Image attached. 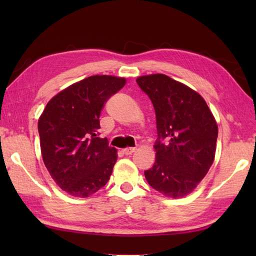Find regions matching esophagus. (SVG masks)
I'll list each match as a JSON object with an SVG mask.
<instances>
[{
	"label": "esophagus",
	"instance_id": "obj_1",
	"mask_svg": "<svg viewBox=\"0 0 256 256\" xmlns=\"http://www.w3.org/2000/svg\"><path fill=\"white\" fill-rule=\"evenodd\" d=\"M122 152H123V154H125V155H131L132 153H134V152H135V148H123Z\"/></svg>",
	"mask_w": 256,
	"mask_h": 256
}]
</instances>
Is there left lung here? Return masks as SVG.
<instances>
[{
    "label": "left lung",
    "mask_w": 256,
    "mask_h": 256,
    "mask_svg": "<svg viewBox=\"0 0 256 256\" xmlns=\"http://www.w3.org/2000/svg\"><path fill=\"white\" fill-rule=\"evenodd\" d=\"M136 82L153 103L158 135L156 160L145 178L165 197L182 198L214 160L218 124L204 98L188 86L162 74L140 76Z\"/></svg>",
    "instance_id": "obj_1"
}]
</instances>
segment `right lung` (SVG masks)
<instances>
[{
  "mask_svg": "<svg viewBox=\"0 0 256 256\" xmlns=\"http://www.w3.org/2000/svg\"><path fill=\"white\" fill-rule=\"evenodd\" d=\"M126 79L96 74L72 84L48 101L38 118L44 164L64 192L86 198L106 186L118 150L98 136L106 100Z\"/></svg>",
  "mask_w": 256,
  "mask_h": 256,
  "instance_id": "right-lung-1",
  "label": "right lung"
}]
</instances>
